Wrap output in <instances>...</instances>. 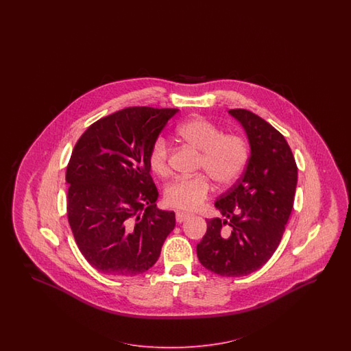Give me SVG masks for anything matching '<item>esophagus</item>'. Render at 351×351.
<instances>
[{
  "instance_id": "esophagus-1",
  "label": "esophagus",
  "mask_w": 351,
  "mask_h": 351,
  "mask_svg": "<svg viewBox=\"0 0 351 351\" xmlns=\"http://www.w3.org/2000/svg\"><path fill=\"white\" fill-rule=\"evenodd\" d=\"M191 217V213H176V221L178 223H184L186 219Z\"/></svg>"
}]
</instances>
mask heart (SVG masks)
Masks as SVG:
<instances>
[{
	"label": "heart",
	"mask_w": 351,
	"mask_h": 351,
	"mask_svg": "<svg viewBox=\"0 0 351 351\" xmlns=\"http://www.w3.org/2000/svg\"><path fill=\"white\" fill-rule=\"evenodd\" d=\"M179 138L199 150L198 169L203 170L216 184L226 186L239 178L245 170L250 149L245 138L226 134L210 121L194 117L178 128ZM149 167L156 175L166 176L170 172V145L165 138H157L149 149ZM208 176L198 173L191 178H178L166 186L165 202L172 208L193 211L207 199L211 191Z\"/></svg>",
	"instance_id": "obj_1"
}]
</instances>
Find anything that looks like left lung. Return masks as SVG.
Instances as JSON below:
<instances>
[{
    "label": "left lung",
    "mask_w": 351,
    "mask_h": 351,
    "mask_svg": "<svg viewBox=\"0 0 351 351\" xmlns=\"http://www.w3.org/2000/svg\"><path fill=\"white\" fill-rule=\"evenodd\" d=\"M229 113L245 128L251 156L243 176L215 202L223 219H207L197 245L206 269L248 276L267 263L286 230L298 185V166L285 136L247 109Z\"/></svg>",
    "instance_id": "8db88e82"
}]
</instances>
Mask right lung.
I'll list each match as a JSON object with an SVG mask.
<instances>
[{
	"label": "right lung",
	"instance_id": "right-lung-1",
	"mask_svg": "<svg viewBox=\"0 0 351 351\" xmlns=\"http://www.w3.org/2000/svg\"><path fill=\"white\" fill-rule=\"evenodd\" d=\"M178 109L128 106L86 130L66 166V216L75 243L101 274L135 276L156 264L175 213L156 204L148 154Z\"/></svg>",
	"mask_w": 351,
	"mask_h": 351
}]
</instances>
